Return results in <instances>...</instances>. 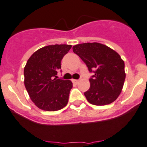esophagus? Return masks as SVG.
<instances>
[{
  "instance_id": "esophagus-1",
  "label": "esophagus",
  "mask_w": 147,
  "mask_h": 147,
  "mask_svg": "<svg viewBox=\"0 0 147 147\" xmlns=\"http://www.w3.org/2000/svg\"><path fill=\"white\" fill-rule=\"evenodd\" d=\"M79 81H80V80H72V82H73L74 83H79Z\"/></svg>"
}]
</instances>
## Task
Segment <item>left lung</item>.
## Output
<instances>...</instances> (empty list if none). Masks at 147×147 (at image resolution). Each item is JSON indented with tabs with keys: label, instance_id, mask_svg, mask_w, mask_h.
<instances>
[{
	"label": "left lung",
	"instance_id": "obj_1",
	"mask_svg": "<svg viewBox=\"0 0 147 147\" xmlns=\"http://www.w3.org/2000/svg\"><path fill=\"white\" fill-rule=\"evenodd\" d=\"M94 75L89 79L90 88L84 93L90 104L103 106L117 99L125 79V64L120 55L98 42H87L72 47Z\"/></svg>",
	"mask_w": 147,
	"mask_h": 147
}]
</instances>
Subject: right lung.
I'll list each match as a JSON object with an SVG mask.
<instances>
[{"mask_svg":"<svg viewBox=\"0 0 147 147\" xmlns=\"http://www.w3.org/2000/svg\"><path fill=\"white\" fill-rule=\"evenodd\" d=\"M71 45H53L38 49L24 69V86L30 98L39 109L57 111L68 103L72 83L57 78L61 61Z\"/></svg>","mask_w":147,"mask_h":147,"instance_id":"1","label":"right lung"}]
</instances>
